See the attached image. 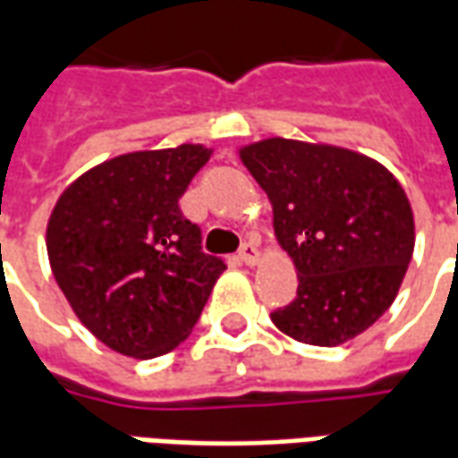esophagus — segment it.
<instances>
[{"instance_id": "esophagus-1", "label": "esophagus", "mask_w": 458, "mask_h": 458, "mask_svg": "<svg viewBox=\"0 0 458 458\" xmlns=\"http://www.w3.org/2000/svg\"><path fill=\"white\" fill-rule=\"evenodd\" d=\"M240 259L245 262V265H258L259 259V250L255 242H242V248H240Z\"/></svg>"}]
</instances>
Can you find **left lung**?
Instances as JSON below:
<instances>
[{
  "label": "left lung",
  "mask_w": 458,
  "mask_h": 458,
  "mask_svg": "<svg viewBox=\"0 0 458 458\" xmlns=\"http://www.w3.org/2000/svg\"><path fill=\"white\" fill-rule=\"evenodd\" d=\"M240 159L267 193L297 297L272 311L294 341L338 345L390 309L414 250L412 206L383 164L331 144L272 137Z\"/></svg>",
  "instance_id": "left-lung-1"
}]
</instances>
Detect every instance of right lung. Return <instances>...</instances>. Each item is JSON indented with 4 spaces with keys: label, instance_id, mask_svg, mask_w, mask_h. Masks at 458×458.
Returning a JSON list of instances; mask_svg holds the SVG:
<instances>
[{
    "label": "right lung",
    "instance_id": "add662e5",
    "mask_svg": "<svg viewBox=\"0 0 458 458\" xmlns=\"http://www.w3.org/2000/svg\"><path fill=\"white\" fill-rule=\"evenodd\" d=\"M208 159L203 144L122 154L78 176L48 218L58 287L117 353L144 360L183 344L225 269L179 208Z\"/></svg>",
    "mask_w": 458,
    "mask_h": 458
}]
</instances>
